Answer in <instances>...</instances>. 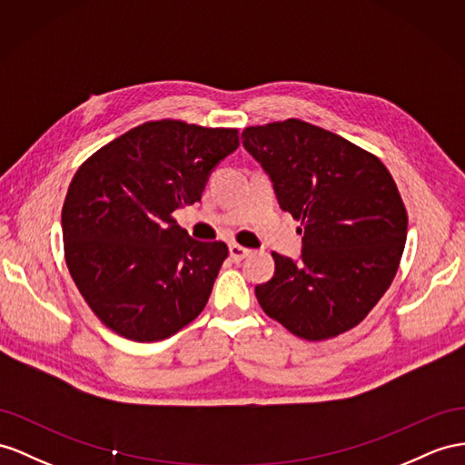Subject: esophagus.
I'll use <instances>...</instances> for the list:
<instances>
[{
    "instance_id": "obj_1",
    "label": "esophagus",
    "mask_w": 465,
    "mask_h": 465,
    "mask_svg": "<svg viewBox=\"0 0 465 465\" xmlns=\"http://www.w3.org/2000/svg\"><path fill=\"white\" fill-rule=\"evenodd\" d=\"M247 255H249V249L247 247H242V245H237V243L230 245V257L235 261V263H240V261H243Z\"/></svg>"
}]
</instances>
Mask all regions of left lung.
I'll return each instance as SVG.
<instances>
[{
	"mask_svg": "<svg viewBox=\"0 0 465 465\" xmlns=\"http://www.w3.org/2000/svg\"><path fill=\"white\" fill-rule=\"evenodd\" d=\"M242 143L304 235L299 259L272 253L275 275L255 287L261 308L311 341L351 330L391 287L407 242V210L387 166L301 119L247 127Z\"/></svg>",
	"mask_w": 465,
	"mask_h": 465,
	"instance_id": "obj_1",
	"label": "left lung"
}]
</instances>
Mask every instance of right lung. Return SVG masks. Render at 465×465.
Segmentation results:
<instances>
[{
    "instance_id": "1",
    "label": "right lung",
    "mask_w": 465,
    "mask_h": 465,
    "mask_svg": "<svg viewBox=\"0 0 465 465\" xmlns=\"http://www.w3.org/2000/svg\"><path fill=\"white\" fill-rule=\"evenodd\" d=\"M237 129L149 122L96 151L63 206L64 257L80 294L115 334L159 341L204 311L228 257L193 240L173 212L200 202Z\"/></svg>"
}]
</instances>
